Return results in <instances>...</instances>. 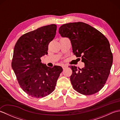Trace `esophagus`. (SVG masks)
<instances>
[{
  "instance_id": "esophagus-1",
  "label": "esophagus",
  "mask_w": 120,
  "mask_h": 120,
  "mask_svg": "<svg viewBox=\"0 0 120 120\" xmlns=\"http://www.w3.org/2000/svg\"><path fill=\"white\" fill-rule=\"evenodd\" d=\"M62 67V68H63V70H64V69H65V68H67L68 67H67V65H63Z\"/></svg>"
}]
</instances>
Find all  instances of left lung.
Wrapping results in <instances>:
<instances>
[{
    "label": "left lung",
    "mask_w": 120,
    "mask_h": 120,
    "mask_svg": "<svg viewBox=\"0 0 120 120\" xmlns=\"http://www.w3.org/2000/svg\"><path fill=\"white\" fill-rule=\"evenodd\" d=\"M59 32L62 37L69 38L74 55L81 57V61L85 63L81 69L70 66L74 89L86 95L98 92L105 85L112 64L108 39L98 30L82 22L62 25Z\"/></svg>",
    "instance_id": "1"
}]
</instances>
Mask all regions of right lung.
Wrapping results in <instances>:
<instances>
[{
  "mask_svg": "<svg viewBox=\"0 0 120 120\" xmlns=\"http://www.w3.org/2000/svg\"><path fill=\"white\" fill-rule=\"evenodd\" d=\"M56 30L55 24L39 28L22 35L14 46L12 68L21 88L32 98H44L52 93L63 71L60 66L48 67L41 60L47 54Z\"/></svg>",
  "mask_w": 120,
  "mask_h": 120,
  "instance_id": "obj_1",
  "label": "right lung"
}]
</instances>
